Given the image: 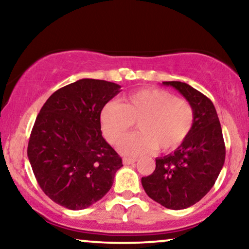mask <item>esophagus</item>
<instances>
[{
  "instance_id": "1",
  "label": "esophagus",
  "mask_w": 249,
  "mask_h": 249,
  "mask_svg": "<svg viewBox=\"0 0 249 249\" xmlns=\"http://www.w3.org/2000/svg\"><path fill=\"white\" fill-rule=\"evenodd\" d=\"M136 161H137V160H136V159H130V158H124V160H122V162H124V165L134 164Z\"/></svg>"
}]
</instances>
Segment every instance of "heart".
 <instances>
[{"instance_id": "b5f03b06", "label": "heart", "mask_w": 249, "mask_h": 249, "mask_svg": "<svg viewBox=\"0 0 249 249\" xmlns=\"http://www.w3.org/2000/svg\"><path fill=\"white\" fill-rule=\"evenodd\" d=\"M136 122L139 131L119 145L124 155L139 156L159 148L179 147L192 131L194 110L189 102L169 91L145 88L127 95L122 103L111 101L101 111L102 131L111 144H118Z\"/></svg>"}]
</instances>
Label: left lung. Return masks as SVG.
<instances>
[{
    "instance_id": "obj_1",
    "label": "left lung",
    "mask_w": 249,
    "mask_h": 249,
    "mask_svg": "<svg viewBox=\"0 0 249 249\" xmlns=\"http://www.w3.org/2000/svg\"><path fill=\"white\" fill-rule=\"evenodd\" d=\"M179 91L194 110V125L173 153L155 159L156 168L142 177L146 194L170 210H183L199 202L215 183L226 159L222 129L210 98L181 81H163Z\"/></svg>"
}]
</instances>
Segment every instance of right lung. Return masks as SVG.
Wrapping results in <instances>:
<instances>
[{
    "mask_svg": "<svg viewBox=\"0 0 249 249\" xmlns=\"http://www.w3.org/2000/svg\"><path fill=\"white\" fill-rule=\"evenodd\" d=\"M121 86L77 80L53 93L37 115L27 154L44 193L69 210H84L107 195L122 166L101 131V111Z\"/></svg>",
    "mask_w": 249,
    "mask_h": 249,
    "instance_id": "add662e5",
    "label": "right lung"
}]
</instances>
